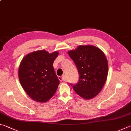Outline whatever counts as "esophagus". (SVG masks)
<instances>
[{
    "mask_svg": "<svg viewBox=\"0 0 131 131\" xmlns=\"http://www.w3.org/2000/svg\"><path fill=\"white\" fill-rule=\"evenodd\" d=\"M58 79L59 81H64L65 80V77H64V75L61 76V77H59Z\"/></svg>",
    "mask_w": 131,
    "mask_h": 131,
    "instance_id": "1",
    "label": "esophagus"
}]
</instances>
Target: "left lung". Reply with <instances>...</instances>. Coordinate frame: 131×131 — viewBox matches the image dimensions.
<instances>
[{
  "label": "left lung",
  "instance_id": "left-lung-1",
  "mask_svg": "<svg viewBox=\"0 0 131 131\" xmlns=\"http://www.w3.org/2000/svg\"><path fill=\"white\" fill-rule=\"evenodd\" d=\"M77 66L80 79L73 89L82 98L89 100L98 94L105 85L108 64L105 54L92 45L78 46L68 51Z\"/></svg>",
  "mask_w": 131,
  "mask_h": 131
}]
</instances>
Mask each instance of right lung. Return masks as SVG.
Wrapping results in <instances>:
<instances>
[{"instance_id":"obj_1","label":"right lung","mask_w":131,"mask_h":131,"mask_svg":"<svg viewBox=\"0 0 131 131\" xmlns=\"http://www.w3.org/2000/svg\"><path fill=\"white\" fill-rule=\"evenodd\" d=\"M59 53L50 54L44 50L28 54L21 61L18 70L19 81L33 100L45 103L55 94L59 81L53 68Z\"/></svg>"}]
</instances>
